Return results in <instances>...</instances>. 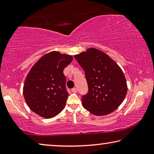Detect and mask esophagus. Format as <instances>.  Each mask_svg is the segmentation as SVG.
<instances>
[{
	"mask_svg": "<svg viewBox=\"0 0 154 154\" xmlns=\"http://www.w3.org/2000/svg\"><path fill=\"white\" fill-rule=\"evenodd\" d=\"M71 91H72V93H77V89L76 88H72V89L71 90Z\"/></svg>",
	"mask_w": 154,
	"mask_h": 154,
	"instance_id": "34e87169",
	"label": "esophagus"
}]
</instances>
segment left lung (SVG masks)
I'll return each instance as SVG.
<instances>
[{"label":"left lung","mask_w":154,"mask_h":154,"mask_svg":"<svg viewBox=\"0 0 154 154\" xmlns=\"http://www.w3.org/2000/svg\"><path fill=\"white\" fill-rule=\"evenodd\" d=\"M85 71L88 93L82 105L94 116H103L119 107L126 97V77L119 65L105 52L91 48L75 55Z\"/></svg>","instance_id":"left-lung-1"}]
</instances>
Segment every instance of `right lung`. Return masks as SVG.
Here are the masks:
<instances>
[{"mask_svg": "<svg viewBox=\"0 0 154 154\" xmlns=\"http://www.w3.org/2000/svg\"><path fill=\"white\" fill-rule=\"evenodd\" d=\"M72 56L53 51L45 54L31 68L24 81L23 94L28 107L44 118H52L63 110L69 93L64 68Z\"/></svg>", "mask_w": 154, "mask_h": 154, "instance_id": "right-lung-1", "label": "right lung"}]
</instances>
